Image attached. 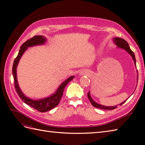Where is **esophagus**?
<instances>
[{
	"instance_id": "obj_1",
	"label": "esophagus",
	"mask_w": 145,
	"mask_h": 145,
	"mask_svg": "<svg viewBox=\"0 0 145 145\" xmlns=\"http://www.w3.org/2000/svg\"><path fill=\"white\" fill-rule=\"evenodd\" d=\"M87 74V73H86V72H85V71H82L80 72V74H82V75H83V74L85 75V74Z\"/></svg>"
}]
</instances>
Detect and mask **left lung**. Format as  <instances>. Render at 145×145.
Wrapping results in <instances>:
<instances>
[{
  "label": "left lung",
  "mask_w": 145,
  "mask_h": 145,
  "mask_svg": "<svg viewBox=\"0 0 145 145\" xmlns=\"http://www.w3.org/2000/svg\"><path fill=\"white\" fill-rule=\"evenodd\" d=\"M112 40H113L114 43L117 46L118 48H121V49L125 50L131 56V57H132V58L134 60L135 66L136 67V60H135L134 53V52L130 49V47L129 46V44L128 43V42H127L125 40H124V39L119 38V37H114V38H113ZM137 74H138V72H137ZM137 80H138V76H137ZM137 82H138V81H137ZM88 97L92 105H93V106L97 108H100V109H106V110H112V109H114L117 107V105H116V106H104V105H100V104L96 103L95 101H94L93 99L91 98L90 91H89L88 93ZM126 100L125 101H124L123 102H122L121 103H120L119 105H121L123 103H124L126 101Z\"/></svg>",
  "instance_id": "obj_1"
}]
</instances>
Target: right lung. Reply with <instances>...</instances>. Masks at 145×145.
<instances>
[{"label":"right lung","mask_w":145,"mask_h":145,"mask_svg":"<svg viewBox=\"0 0 145 145\" xmlns=\"http://www.w3.org/2000/svg\"><path fill=\"white\" fill-rule=\"evenodd\" d=\"M46 41V38L43 36H35L33 38L29 39L27 41H26L20 46L18 55H17L16 58L14 59V63H13L12 65V75L13 77H14L15 89L20 98L22 99V100H23L26 104L29 105L30 106H31L32 108L41 112H44L48 111H50L51 109H53L54 108L57 106L60 102L61 98L62 97L65 86H67L68 83L70 81L72 80L74 77V76H71L68 78L67 80L62 83V84L58 87L57 89L56 90V91L54 94H52V95L49 96V97L44 99L33 100L27 97V96L23 93V92L21 91L20 88H19L18 82H17V79L16 69L17 67V65H18V63L19 62V60L28 47L43 45Z\"/></svg>","instance_id":"1"}]
</instances>
